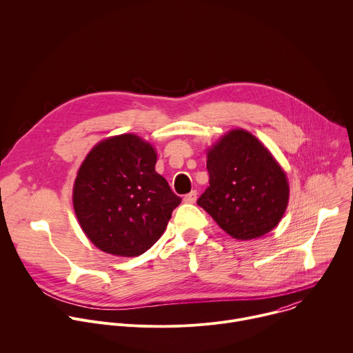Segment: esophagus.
<instances>
[{
  "instance_id": "obj_1",
  "label": "esophagus",
  "mask_w": 353,
  "mask_h": 353,
  "mask_svg": "<svg viewBox=\"0 0 353 353\" xmlns=\"http://www.w3.org/2000/svg\"><path fill=\"white\" fill-rule=\"evenodd\" d=\"M196 195H198V192L194 190V191H191V192H188L187 195H184V198H183V201L185 202V203H194L195 201H196Z\"/></svg>"
}]
</instances>
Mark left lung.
<instances>
[{
    "mask_svg": "<svg viewBox=\"0 0 353 353\" xmlns=\"http://www.w3.org/2000/svg\"><path fill=\"white\" fill-rule=\"evenodd\" d=\"M206 168L209 187L196 203L228 236L252 240L279 224L288 205L287 176L255 136L228 132L208 151Z\"/></svg>",
    "mask_w": 353,
    "mask_h": 353,
    "instance_id": "obj_1",
    "label": "left lung"
}]
</instances>
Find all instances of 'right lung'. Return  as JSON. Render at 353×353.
Masks as SVG:
<instances>
[{"label":"right lung","instance_id":"obj_1","mask_svg":"<svg viewBox=\"0 0 353 353\" xmlns=\"http://www.w3.org/2000/svg\"><path fill=\"white\" fill-rule=\"evenodd\" d=\"M155 163L154 147L136 134L106 139L85 157L73 185V208L101 251L139 256L161 239L181 198Z\"/></svg>","mask_w":353,"mask_h":353}]
</instances>
